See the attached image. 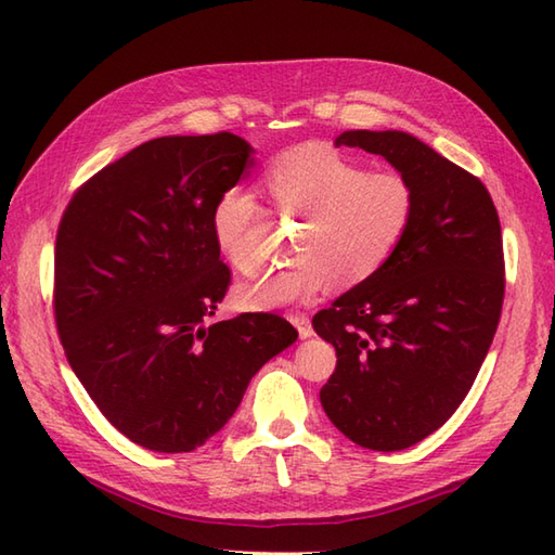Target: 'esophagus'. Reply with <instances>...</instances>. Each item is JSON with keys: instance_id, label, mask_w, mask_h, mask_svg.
<instances>
[{"instance_id": "esophagus-1", "label": "esophagus", "mask_w": 555, "mask_h": 555, "mask_svg": "<svg viewBox=\"0 0 555 555\" xmlns=\"http://www.w3.org/2000/svg\"><path fill=\"white\" fill-rule=\"evenodd\" d=\"M291 319V324L298 328V333H300V338H312V324H309V317H305V314H291L288 317Z\"/></svg>"}]
</instances>
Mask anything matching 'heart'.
<instances>
[{
  "label": "heart",
  "mask_w": 555,
  "mask_h": 555,
  "mask_svg": "<svg viewBox=\"0 0 555 555\" xmlns=\"http://www.w3.org/2000/svg\"><path fill=\"white\" fill-rule=\"evenodd\" d=\"M264 186L283 215L305 219L298 241L302 264L238 286V307L253 312L309 305L336 283H366L402 248L416 217V191L404 175L366 172L362 163L326 144L281 153L269 165ZM260 219V203L246 189H229L215 203L212 238L238 272L255 267L250 236Z\"/></svg>",
  "instance_id": "heart-1"
}]
</instances>
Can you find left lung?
<instances>
[{
  "instance_id": "obj_1",
  "label": "left lung",
  "mask_w": 555,
  "mask_h": 555,
  "mask_svg": "<svg viewBox=\"0 0 555 555\" xmlns=\"http://www.w3.org/2000/svg\"><path fill=\"white\" fill-rule=\"evenodd\" d=\"M336 146L388 160L416 191L402 248L366 283L314 314L338 364L321 388L336 428L373 452L425 440L466 399L499 326L504 246L478 177L399 130H350Z\"/></svg>"
}]
</instances>
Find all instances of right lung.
Here are the masks:
<instances>
[{"label": "right lung", "mask_w": 555, "mask_h": 555, "mask_svg": "<svg viewBox=\"0 0 555 555\" xmlns=\"http://www.w3.org/2000/svg\"><path fill=\"white\" fill-rule=\"evenodd\" d=\"M253 153L231 132L151 139L80 186L59 224L63 350L101 414L151 452L205 444L298 340L276 314L210 324L229 286L210 215Z\"/></svg>", "instance_id": "obj_1"}]
</instances>
